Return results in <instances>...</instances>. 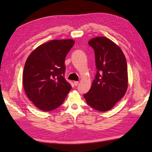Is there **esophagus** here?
<instances>
[{
	"mask_svg": "<svg viewBox=\"0 0 152 152\" xmlns=\"http://www.w3.org/2000/svg\"><path fill=\"white\" fill-rule=\"evenodd\" d=\"M74 86H77L78 85L79 82H78V81H75V82H74Z\"/></svg>",
	"mask_w": 152,
	"mask_h": 152,
	"instance_id": "1",
	"label": "esophagus"
}]
</instances>
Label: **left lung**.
<instances>
[{"label":"left lung","mask_w":152,"mask_h":152,"mask_svg":"<svg viewBox=\"0 0 152 152\" xmlns=\"http://www.w3.org/2000/svg\"><path fill=\"white\" fill-rule=\"evenodd\" d=\"M88 44L95 51L96 72L91 89L83 96L91 107L106 112L114 107L127 91V61L120 48L107 38H94Z\"/></svg>","instance_id":"obj_1"}]
</instances>
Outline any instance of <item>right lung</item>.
Instances as JSON below:
<instances>
[{
	"label": "right lung",
	"mask_w": 152,
	"mask_h": 152,
	"mask_svg": "<svg viewBox=\"0 0 152 152\" xmlns=\"http://www.w3.org/2000/svg\"><path fill=\"white\" fill-rule=\"evenodd\" d=\"M74 44L71 39L54 40L40 45L28 57L23 84L28 98L44 111L63 104L72 86L64 78V60Z\"/></svg>",
	"instance_id": "1"
}]
</instances>
